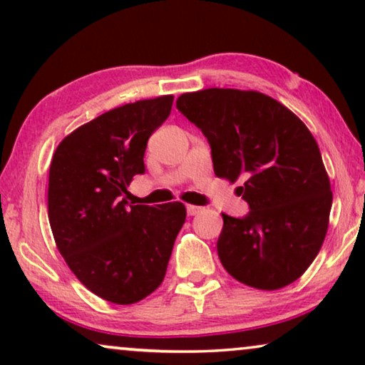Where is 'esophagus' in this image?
Masks as SVG:
<instances>
[{"label":"esophagus","instance_id":"obj_1","mask_svg":"<svg viewBox=\"0 0 365 365\" xmlns=\"http://www.w3.org/2000/svg\"><path fill=\"white\" fill-rule=\"evenodd\" d=\"M186 209H187L189 216H196V214L202 212V207L201 206H194V204H187Z\"/></svg>","mask_w":365,"mask_h":365}]
</instances>
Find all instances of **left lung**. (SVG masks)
<instances>
[{"label":"left lung","mask_w":365,"mask_h":365,"mask_svg":"<svg viewBox=\"0 0 365 365\" xmlns=\"http://www.w3.org/2000/svg\"><path fill=\"white\" fill-rule=\"evenodd\" d=\"M176 108L201 129L217 178L251 211L222 214L217 254L246 286L276 291L306 272L326 237L332 191L321 151L306 124L259 91L209 88L184 93Z\"/></svg>","instance_id":"1"}]
</instances>
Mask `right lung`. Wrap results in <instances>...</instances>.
Listing matches in <instances>:
<instances>
[{"label":"right lung","instance_id":"right-lung-1","mask_svg":"<svg viewBox=\"0 0 365 365\" xmlns=\"http://www.w3.org/2000/svg\"><path fill=\"white\" fill-rule=\"evenodd\" d=\"M174 96L129 103L89 121L59 143L49 166L48 217L58 251L93 294L134 304L164 281L186 221L182 202L128 206L144 173L148 139L166 121Z\"/></svg>","mask_w":365,"mask_h":365}]
</instances>
